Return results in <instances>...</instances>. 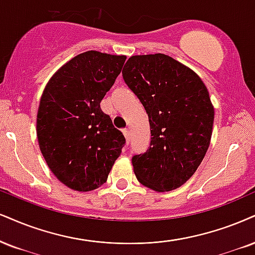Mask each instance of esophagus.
Masks as SVG:
<instances>
[{"instance_id":"1","label":"esophagus","mask_w":255,"mask_h":255,"mask_svg":"<svg viewBox=\"0 0 255 255\" xmlns=\"http://www.w3.org/2000/svg\"><path fill=\"white\" fill-rule=\"evenodd\" d=\"M123 133H124V137H125V139H127V143L130 142V131L124 130L123 131Z\"/></svg>"}]
</instances>
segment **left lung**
Returning a JSON list of instances; mask_svg holds the SVG:
<instances>
[{"instance_id":"obj_1","label":"left lung","mask_w":255,"mask_h":255,"mask_svg":"<svg viewBox=\"0 0 255 255\" xmlns=\"http://www.w3.org/2000/svg\"><path fill=\"white\" fill-rule=\"evenodd\" d=\"M123 78L147 113L151 142L132 157L137 180L150 189L170 191L195 174L210 144L214 108L201 78L171 56L132 55Z\"/></svg>"}]
</instances>
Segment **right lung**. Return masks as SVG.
I'll return each instance as SVG.
<instances>
[{
	"mask_svg": "<svg viewBox=\"0 0 255 255\" xmlns=\"http://www.w3.org/2000/svg\"><path fill=\"white\" fill-rule=\"evenodd\" d=\"M125 55L87 51L62 65L47 83L36 117L37 142L51 171L66 187L91 191L108 180L125 138L100 109Z\"/></svg>",
	"mask_w": 255,
	"mask_h": 255,
	"instance_id": "add662e5",
	"label": "right lung"
}]
</instances>
